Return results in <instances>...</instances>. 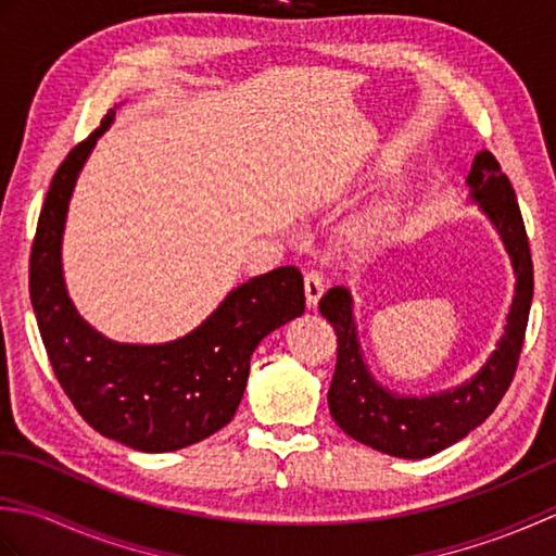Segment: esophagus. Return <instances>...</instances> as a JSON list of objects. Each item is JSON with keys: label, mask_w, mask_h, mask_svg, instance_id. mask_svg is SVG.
Masks as SVG:
<instances>
[{"label": "esophagus", "mask_w": 556, "mask_h": 556, "mask_svg": "<svg viewBox=\"0 0 556 556\" xmlns=\"http://www.w3.org/2000/svg\"><path fill=\"white\" fill-rule=\"evenodd\" d=\"M303 287H305V301H308V308H315L317 301L325 293V279L317 275V271H308L303 279Z\"/></svg>", "instance_id": "esophagus-1"}]
</instances>
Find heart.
Masks as SVG:
<instances>
[{"instance_id": "heart-1", "label": "heart", "mask_w": 556, "mask_h": 556, "mask_svg": "<svg viewBox=\"0 0 556 556\" xmlns=\"http://www.w3.org/2000/svg\"><path fill=\"white\" fill-rule=\"evenodd\" d=\"M399 215V198L389 195L380 203L363 210L346 227V241L356 253H372L387 243Z\"/></svg>"}]
</instances>
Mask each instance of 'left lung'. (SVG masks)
Returning <instances> with one entry per match:
<instances>
[{"label":"left lung","mask_w":556,"mask_h":556,"mask_svg":"<svg viewBox=\"0 0 556 556\" xmlns=\"http://www.w3.org/2000/svg\"><path fill=\"white\" fill-rule=\"evenodd\" d=\"M466 186L468 205H478L497 231L516 279L497 344L466 380L428 394H399L384 387L365 361L351 289L332 287L320 299V313L339 339L337 370L327 392L329 413L353 440L396 458L440 454L485 422L509 389L523 346L533 301V263L516 193L488 150H480L470 164Z\"/></svg>","instance_id":"obj_1"}]
</instances>
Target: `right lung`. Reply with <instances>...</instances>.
<instances>
[{"label": "right lung", "mask_w": 556, "mask_h": 556, "mask_svg": "<svg viewBox=\"0 0 556 556\" xmlns=\"http://www.w3.org/2000/svg\"><path fill=\"white\" fill-rule=\"evenodd\" d=\"M114 110L56 169L30 253V301L59 384L100 434L164 454L203 442L231 422L251 356L269 332L305 311L303 275L291 265L251 277L191 332L128 344L98 332L68 296L62 243L71 195Z\"/></svg>", "instance_id": "add662e5"}]
</instances>
